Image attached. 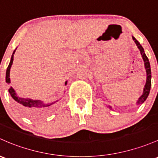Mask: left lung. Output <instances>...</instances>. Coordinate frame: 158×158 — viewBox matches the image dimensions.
<instances>
[{"instance_id":"8db88e82","label":"left lung","mask_w":158,"mask_h":158,"mask_svg":"<svg viewBox=\"0 0 158 158\" xmlns=\"http://www.w3.org/2000/svg\"><path fill=\"white\" fill-rule=\"evenodd\" d=\"M132 39H133L134 42L135 43L138 48H139V51H140V54L141 55H142V59H143L144 64H145L146 76H146V83L145 85V87H144L143 93H142V95L139 97V98L138 99L137 102H136V104L139 105V104H142L145 102L146 99H147V98L148 97L149 93H150L151 86H152V71H151V66H150V63H149V60H148V58L147 56H146L145 51H144V48H142V46L141 45L140 43H139V41L135 39L134 36H132ZM107 107L110 110H113L111 106L107 105Z\"/></svg>"}]
</instances>
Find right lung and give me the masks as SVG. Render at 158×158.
Masks as SVG:
<instances>
[{
  "label": "right lung",
  "instance_id": "1",
  "mask_svg": "<svg viewBox=\"0 0 158 158\" xmlns=\"http://www.w3.org/2000/svg\"><path fill=\"white\" fill-rule=\"evenodd\" d=\"M16 50V48L13 52L10 61V64L8 65L7 69H6V82L7 84L10 83V68L13 64V54H15ZM66 84H67V81H66L65 85ZM8 91H9V93L11 97L15 101L16 107H18L19 111L21 113H23L26 117L33 119L40 118V117H43L45 114H47L48 113H49L53 109V107H54L56 103L59 101L57 100L55 101H52V102L45 103L44 101L40 100H32V99L30 98H24L19 97L16 92H15L14 89L11 86Z\"/></svg>",
  "mask_w": 158,
  "mask_h": 158
}]
</instances>
